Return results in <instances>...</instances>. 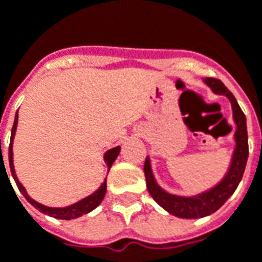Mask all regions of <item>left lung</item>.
<instances>
[{
    "label": "left lung",
    "instance_id": "1",
    "mask_svg": "<svg viewBox=\"0 0 262 262\" xmlns=\"http://www.w3.org/2000/svg\"><path fill=\"white\" fill-rule=\"evenodd\" d=\"M203 82L212 90L213 94L227 98L231 105L233 122L236 126L234 136H233L234 148L231 153L230 164L227 167L225 176L212 188H208L195 195L184 196V195L168 192L164 188L160 187L151 168L150 156H147L144 161V176H146V184H147L150 195L168 213L174 214L177 217H182V219H199V217H205V216L214 213L238 187L248 159L247 122H246V116L243 114L242 108L237 103L236 98L233 97V94L226 88L222 81L214 80V78H205Z\"/></svg>",
    "mask_w": 262,
    "mask_h": 262
}]
</instances>
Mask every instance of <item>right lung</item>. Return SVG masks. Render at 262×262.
<instances>
[{
    "label": "right lung",
    "instance_id": "right-lung-1",
    "mask_svg": "<svg viewBox=\"0 0 262 262\" xmlns=\"http://www.w3.org/2000/svg\"><path fill=\"white\" fill-rule=\"evenodd\" d=\"M16 126H18V112L15 115V120H14V126H12V132H11V142H9V168H11V174L14 177L15 182H16V185H18V189L20 191V193L25 196V199L28 202L31 203L32 206H35V208L39 210V212H42V213L48 214V216H52V217H56V219H63V220H71V219H77V217H80L82 214L90 213L91 210L97 208L99 203L102 202L103 196H105V192H106V180L101 184V187L98 188L97 191L91 195H88V196L82 198L81 201L75 203H71L69 206H64V208H52V206H46V205H42V203H39L35 199H32L28 192H26L25 187L20 184V181L18 180V177H16V172H15V167H14V151H12V144H14V137H15V132H16ZM0 148H1V140H0ZM120 153V146H116L114 148H109L106 153L103 154V161L106 163V167L109 168L112 167L114 164V161L118 159V156ZM7 172V170H5ZM8 177V176H7Z\"/></svg>",
    "mask_w": 262,
    "mask_h": 262
}]
</instances>
